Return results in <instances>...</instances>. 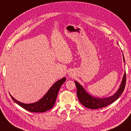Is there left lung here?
Instances as JSON below:
<instances>
[{"label": "left lung", "mask_w": 131, "mask_h": 131, "mask_svg": "<svg viewBox=\"0 0 131 131\" xmlns=\"http://www.w3.org/2000/svg\"><path fill=\"white\" fill-rule=\"evenodd\" d=\"M123 59L125 63V59L123 55ZM76 86H77V95L82 105L90 109H98L102 107H105L112 102L116 101L121 95L125 89V86L126 83V73L125 72L124 77L121 83V85L118 88V91L112 96L106 98H97L88 94L84 88L75 81Z\"/></svg>", "instance_id": "8db88e82"}]
</instances>
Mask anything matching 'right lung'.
I'll return each instance as SVG.
<instances>
[{
  "mask_svg": "<svg viewBox=\"0 0 131 131\" xmlns=\"http://www.w3.org/2000/svg\"><path fill=\"white\" fill-rule=\"evenodd\" d=\"M66 80V77H63L56 81L41 99L34 103L24 104L15 99L10 94V95L14 102L26 110L33 112H44L53 107L60 88Z\"/></svg>",
  "mask_w": 131,
  "mask_h": 131,
  "instance_id": "add662e5",
  "label": "right lung"
}]
</instances>
